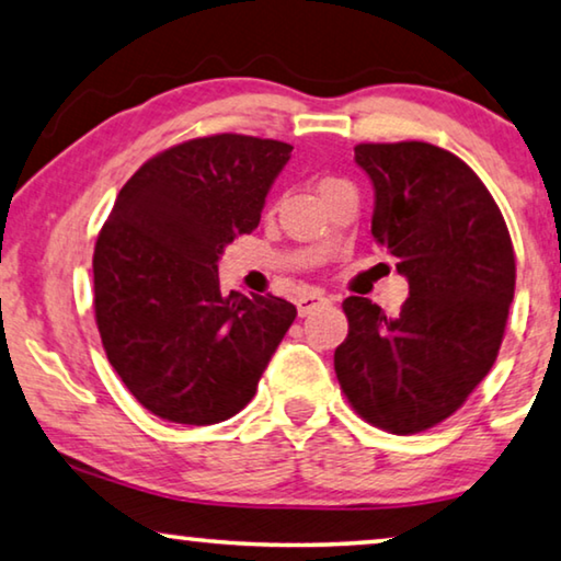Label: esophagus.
<instances>
[{
    "label": "esophagus",
    "mask_w": 561,
    "mask_h": 561,
    "mask_svg": "<svg viewBox=\"0 0 561 561\" xmlns=\"http://www.w3.org/2000/svg\"><path fill=\"white\" fill-rule=\"evenodd\" d=\"M330 302V297L328 295H322V291H309V295H302L297 299V312L302 314V317H307L309 312H314L317 307H322V305H328Z\"/></svg>",
    "instance_id": "1"
}]
</instances>
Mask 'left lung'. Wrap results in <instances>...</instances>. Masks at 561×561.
Returning <instances> with one entry per match:
<instances>
[{"label":"left lung","instance_id":"obj_1","mask_svg":"<svg viewBox=\"0 0 561 561\" xmlns=\"http://www.w3.org/2000/svg\"><path fill=\"white\" fill-rule=\"evenodd\" d=\"M375 188L373 239L408 279L400 314L342 302L350 332L334 373L350 405L411 436L466 403L504 340L516 262L494 196L461 158L421 140L355 146Z\"/></svg>","mask_w":561,"mask_h":561}]
</instances>
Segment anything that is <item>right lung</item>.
<instances>
[{
	"label": "right lung",
	"instance_id": "right-lung-1",
	"mask_svg": "<svg viewBox=\"0 0 561 561\" xmlns=\"http://www.w3.org/2000/svg\"><path fill=\"white\" fill-rule=\"evenodd\" d=\"M289 144L194 138L121 188L93 254L95 322L133 398L158 417L211 425L254 398L297 307L221 291L219 256L259 227Z\"/></svg>",
	"mask_w": 561,
	"mask_h": 561
}]
</instances>
